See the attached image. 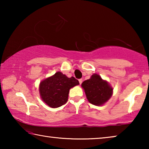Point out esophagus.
Listing matches in <instances>:
<instances>
[{
  "label": "esophagus",
  "mask_w": 149,
  "mask_h": 149,
  "mask_svg": "<svg viewBox=\"0 0 149 149\" xmlns=\"http://www.w3.org/2000/svg\"><path fill=\"white\" fill-rule=\"evenodd\" d=\"M82 81H83V80H82L81 79H79V84H82Z\"/></svg>",
  "instance_id": "obj_1"
}]
</instances>
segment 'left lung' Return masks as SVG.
I'll use <instances>...</instances> for the list:
<instances>
[{"label": "left lung", "mask_w": 149, "mask_h": 149, "mask_svg": "<svg viewBox=\"0 0 149 149\" xmlns=\"http://www.w3.org/2000/svg\"><path fill=\"white\" fill-rule=\"evenodd\" d=\"M90 103L95 106H102L109 100L113 94V88L107 81L102 79L97 74H93L90 79L81 84Z\"/></svg>", "instance_id": "obj_1"}]
</instances>
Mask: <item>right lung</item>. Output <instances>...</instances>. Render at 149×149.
<instances>
[{"label": "right lung", "mask_w": 149, "mask_h": 149, "mask_svg": "<svg viewBox=\"0 0 149 149\" xmlns=\"http://www.w3.org/2000/svg\"><path fill=\"white\" fill-rule=\"evenodd\" d=\"M79 84L75 77H68L62 72H57L40 83V97L49 107H60L67 102L70 89Z\"/></svg>", "instance_id": "1"}]
</instances>
